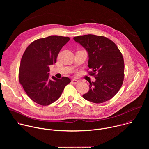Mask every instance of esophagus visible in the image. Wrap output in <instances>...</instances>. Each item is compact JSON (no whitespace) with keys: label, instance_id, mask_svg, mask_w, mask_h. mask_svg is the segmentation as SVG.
Here are the masks:
<instances>
[{"label":"esophagus","instance_id":"34e87169","mask_svg":"<svg viewBox=\"0 0 149 149\" xmlns=\"http://www.w3.org/2000/svg\"><path fill=\"white\" fill-rule=\"evenodd\" d=\"M72 82L74 84H77V83L78 82V80H77V79H72Z\"/></svg>","mask_w":149,"mask_h":149}]
</instances>
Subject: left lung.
<instances>
[{
    "mask_svg": "<svg viewBox=\"0 0 149 149\" xmlns=\"http://www.w3.org/2000/svg\"><path fill=\"white\" fill-rule=\"evenodd\" d=\"M74 40L88 54V67L95 82H90V90L82 95L92 102L102 103L111 99L120 89L124 77L123 55L109 38L94 35L76 36Z\"/></svg>",
    "mask_w": 149,
    "mask_h": 149,
    "instance_id": "8db88e82",
    "label": "left lung"
}]
</instances>
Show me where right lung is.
Instances as JSON below:
<instances>
[{
  "label": "right lung",
  "instance_id": "obj_1",
  "mask_svg": "<svg viewBox=\"0 0 149 149\" xmlns=\"http://www.w3.org/2000/svg\"><path fill=\"white\" fill-rule=\"evenodd\" d=\"M69 37L52 35L38 39L27 47L21 59L19 80L28 97L41 105L56 101L71 80L63 77L49 78V66L56 63L58 55L70 40Z\"/></svg>",
  "mask_w": 149,
  "mask_h": 149
}]
</instances>
